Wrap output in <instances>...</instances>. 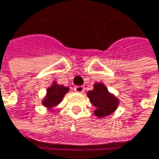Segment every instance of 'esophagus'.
Instances as JSON below:
<instances>
[{
	"label": "esophagus",
	"mask_w": 159,
	"mask_h": 159,
	"mask_svg": "<svg viewBox=\"0 0 159 159\" xmlns=\"http://www.w3.org/2000/svg\"><path fill=\"white\" fill-rule=\"evenodd\" d=\"M74 90L77 93H83L85 91V88L83 86H76L74 87Z\"/></svg>",
	"instance_id": "esophagus-1"
}]
</instances>
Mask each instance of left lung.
<instances>
[{
	"label": "left lung",
	"instance_id": "1",
	"mask_svg": "<svg viewBox=\"0 0 159 159\" xmlns=\"http://www.w3.org/2000/svg\"><path fill=\"white\" fill-rule=\"evenodd\" d=\"M88 97L90 102L95 106L94 114L98 117H104L116 111L118 105V100L114 95L110 94L102 83L94 85V89L88 92Z\"/></svg>",
	"mask_w": 159,
	"mask_h": 159
}]
</instances>
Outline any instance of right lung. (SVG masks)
Returning a JSON list of instances; mask_svg holds the SVG:
<instances>
[{
    "mask_svg": "<svg viewBox=\"0 0 159 159\" xmlns=\"http://www.w3.org/2000/svg\"><path fill=\"white\" fill-rule=\"evenodd\" d=\"M68 91H69L68 88L59 86V85H57L56 83H54V85L47 89L46 98L43 100V104L48 108L57 105L62 101L64 95Z\"/></svg>",
    "mask_w": 159,
    "mask_h": 159,
    "instance_id": "add662e5",
    "label": "right lung"
}]
</instances>
